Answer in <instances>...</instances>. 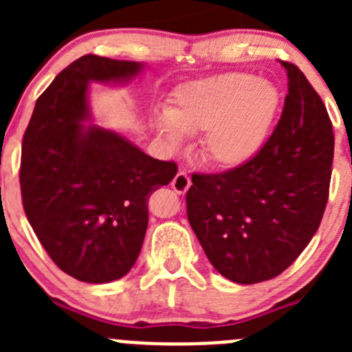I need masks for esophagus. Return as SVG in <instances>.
<instances>
[{
    "instance_id": "1",
    "label": "esophagus",
    "mask_w": 352,
    "mask_h": 352,
    "mask_svg": "<svg viewBox=\"0 0 352 352\" xmlns=\"http://www.w3.org/2000/svg\"><path fill=\"white\" fill-rule=\"evenodd\" d=\"M190 177L187 175L186 172H179L172 180V189L175 190L177 194H186L190 187Z\"/></svg>"
}]
</instances>
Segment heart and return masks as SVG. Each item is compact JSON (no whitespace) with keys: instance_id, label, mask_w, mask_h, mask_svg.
<instances>
[{"instance_id":"obj_1","label":"heart","mask_w":352,"mask_h":352,"mask_svg":"<svg viewBox=\"0 0 352 352\" xmlns=\"http://www.w3.org/2000/svg\"><path fill=\"white\" fill-rule=\"evenodd\" d=\"M279 109V91L265 80L230 73L182 85L165 116L151 119L156 136L177 148L184 134L201 133L199 153L218 168H239L264 146Z\"/></svg>"}]
</instances>
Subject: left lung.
Wrapping results in <instances>:
<instances>
[{
  "instance_id": "8db88e82",
  "label": "left lung",
  "mask_w": 352,
  "mask_h": 352,
  "mask_svg": "<svg viewBox=\"0 0 352 352\" xmlns=\"http://www.w3.org/2000/svg\"><path fill=\"white\" fill-rule=\"evenodd\" d=\"M287 71L281 119L257 155L223 173H194L187 218L226 279L281 274L317 233L329 199L333 133L327 109L298 66Z\"/></svg>"
}]
</instances>
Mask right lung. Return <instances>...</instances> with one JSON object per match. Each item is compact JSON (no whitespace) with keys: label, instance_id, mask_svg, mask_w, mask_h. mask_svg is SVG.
<instances>
[{"label":"right lung","instance_id":"right-lung-1","mask_svg":"<svg viewBox=\"0 0 352 352\" xmlns=\"http://www.w3.org/2000/svg\"><path fill=\"white\" fill-rule=\"evenodd\" d=\"M141 63L87 54L35 102L22 143L20 189L28 223L61 271L91 285L131 271L148 228V196L172 182L173 162L117 133L85 126L90 83H127Z\"/></svg>","mask_w":352,"mask_h":352}]
</instances>
